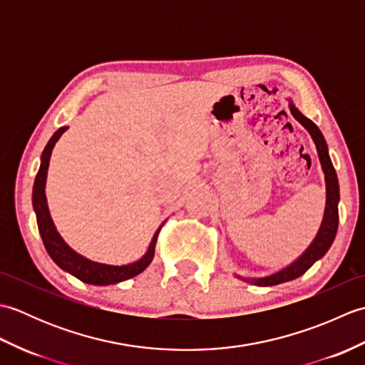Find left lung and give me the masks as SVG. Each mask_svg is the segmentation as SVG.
I'll list each match as a JSON object with an SVG mask.
<instances>
[{"mask_svg": "<svg viewBox=\"0 0 365 365\" xmlns=\"http://www.w3.org/2000/svg\"><path fill=\"white\" fill-rule=\"evenodd\" d=\"M289 106L293 118L309 131V135L312 136L315 143L317 153H319L320 165L324 173V183H327V207H324L322 226L319 232H317L315 238L312 240V243L309 245L307 250L302 252L297 260L292 262L289 267H285L282 269L276 271L273 274H268L263 277H243L240 274H235L238 279H242V281L251 282L259 287H271L282 282H289V281H293V279L299 277L301 274H304L317 260H320L323 255L328 252L332 242H334L336 234H337V226H339V199H340L339 180H337L336 169L332 166V161L329 158L328 144L324 141L320 128L317 127L311 119L306 118V115L293 105L292 100H289Z\"/></svg>", "mask_w": 365, "mask_h": 365, "instance_id": "obj_1", "label": "left lung"}]
</instances>
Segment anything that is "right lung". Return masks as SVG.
Returning a JSON list of instances; mask_svg holds the SVG:
<instances>
[{
    "mask_svg": "<svg viewBox=\"0 0 365 365\" xmlns=\"http://www.w3.org/2000/svg\"><path fill=\"white\" fill-rule=\"evenodd\" d=\"M67 128L68 127H61L58 131H54V135L50 138L48 144L45 145L41 157V168H38V173L36 175L34 187H33V207L37 218V227H38V232H41L45 250L61 269L71 273L72 276L80 279V281H83L84 284L111 285V284L127 281V279H131L138 276L139 273H143V271L150 265L155 254V243H157V237L165 222H163L157 229V232L153 234L152 242L149 247H147V251L143 257L136 262L127 263V265H106V263L94 262L73 251L56 230V226H54V222L51 220L48 204H46V196H45L46 174H48L53 147L58 143V139L63 136V133Z\"/></svg>",
    "mask_w": 365,
    "mask_h": 365,
    "instance_id": "add662e5",
    "label": "right lung"
}]
</instances>
